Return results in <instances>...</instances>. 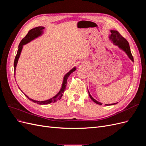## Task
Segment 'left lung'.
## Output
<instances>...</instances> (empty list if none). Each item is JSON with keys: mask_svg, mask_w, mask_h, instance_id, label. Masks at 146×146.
<instances>
[{"mask_svg": "<svg viewBox=\"0 0 146 146\" xmlns=\"http://www.w3.org/2000/svg\"><path fill=\"white\" fill-rule=\"evenodd\" d=\"M111 36H110V39H111L112 41L113 42V43L115 45L118 46L121 48H122L123 50H124L126 52V54H127V55L129 56V58L133 61H134L133 57L131 55L129 44V42H128V41H127V39L125 38H123L122 36V35L117 32V31L111 30ZM88 93H89V96H90V98L91 99V100L92 101L96 103L97 104L102 105V103L96 101L95 99L92 98V96L90 95L89 91H88ZM114 104H111V105H114Z\"/></svg>", "mask_w": 146, "mask_h": 146, "instance_id": "1", "label": "left lung"}]
</instances>
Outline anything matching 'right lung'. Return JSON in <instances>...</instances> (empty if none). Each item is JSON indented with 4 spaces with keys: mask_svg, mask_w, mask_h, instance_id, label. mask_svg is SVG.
Returning <instances> with one entry per match:
<instances>
[{
    "mask_svg": "<svg viewBox=\"0 0 146 146\" xmlns=\"http://www.w3.org/2000/svg\"><path fill=\"white\" fill-rule=\"evenodd\" d=\"M44 29V28L42 27H35L34 29H31L29 31V32L27 35H26V36L23 39H22L21 41L20 42L19 47H18V50H17V54L15 56V61H14L15 74V70H16V65H17V61H18V59L19 58V56H20V54H21L22 48H23V45L29 42L30 41L33 40V39L36 38L38 36H39V35H41V33H42V31ZM75 70H76V68H74L70 70L68 74H66L65 75V76L64 77L63 82V85H62V86H61V88L60 92L55 97H54L53 98L50 99L48 100H45V101H37V100H33L32 99H30L29 97L27 96H26L25 94V96L27 97V98L29 99H30V100L33 102L34 103H37L38 104H39V105H47V104H50L52 102L54 103V102H56L57 100H60L61 98V97H62V96L63 94V92H64L66 88V84H67L68 78L69 77L70 74L72 73Z\"/></svg>",
    "mask_w": 146,
    "mask_h": 146,
    "instance_id": "add662e5",
    "label": "right lung"
}]
</instances>
